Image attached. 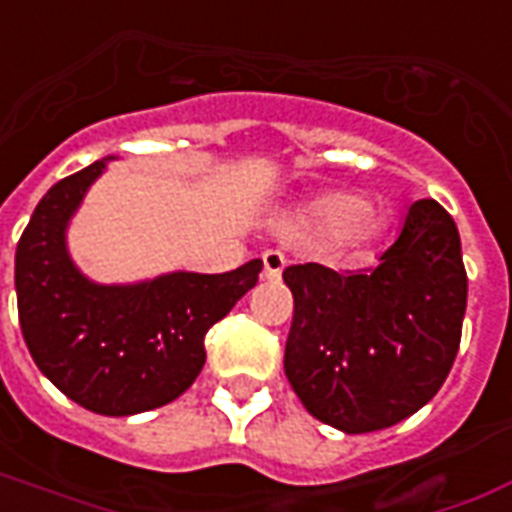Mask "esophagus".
<instances>
[{
    "label": "esophagus",
    "instance_id": "1",
    "mask_svg": "<svg viewBox=\"0 0 512 512\" xmlns=\"http://www.w3.org/2000/svg\"><path fill=\"white\" fill-rule=\"evenodd\" d=\"M261 261H264V277L267 280H277V277L283 275L285 256L280 251H267L261 256Z\"/></svg>",
    "mask_w": 512,
    "mask_h": 512
}]
</instances>
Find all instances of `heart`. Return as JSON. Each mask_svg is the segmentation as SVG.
<instances>
[{"label":"heart","mask_w":512,"mask_h":512,"mask_svg":"<svg viewBox=\"0 0 512 512\" xmlns=\"http://www.w3.org/2000/svg\"><path fill=\"white\" fill-rule=\"evenodd\" d=\"M366 213V200L352 197V194H334V197H326V200L315 205V211H312L310 216V224L318 235L339 237L358 227L360 221L366 219Z\"/></svg>","instance_id":"obj_1"}]
</instances>
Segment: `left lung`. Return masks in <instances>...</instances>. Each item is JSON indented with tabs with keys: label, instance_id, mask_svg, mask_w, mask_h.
Returning <instances> with one entry per match:
<instances>
[{
	"label": "left lung",
	"instance_id": "left-lung-1",
	"mask_svg": "<svg viewBox=\"0 0 512 512\" xmlns=\"http://www.w3.org/2000/svg\"><path fill=\"white\" fill-rule=\"evenodd\" d=\"M285 376L312 417L342 433L384 430L441 390L462 339L467 272L435 200L408 208L398 240L363 269L291 264Z\"/></svg>",
	"mask_w": 512,
	"mask_h": 512
}]
</instances>
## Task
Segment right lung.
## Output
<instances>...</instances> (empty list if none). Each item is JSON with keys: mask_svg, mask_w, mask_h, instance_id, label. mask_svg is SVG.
I'll return each mask as SVG.
<instances>
[{"mask_svg": "<svg viewBox=\"0 0 512 512\" xmlns=\"http://www.w3.org/2000/svg\"><path fill=\"white\" fill-rule=\"evenodd\" d=\"M104 160L39 200L15 251L18 318L39 371L87 411L130 417L192 387L205 334L259 280L253 259L224 275L173 272L152 283L95 285L71 264L63 232Z\"/></svg>", "mask_w": 512, "mask_h": 512, "instance_id": "add662e5", "label": "right lung"}]
</instances>
